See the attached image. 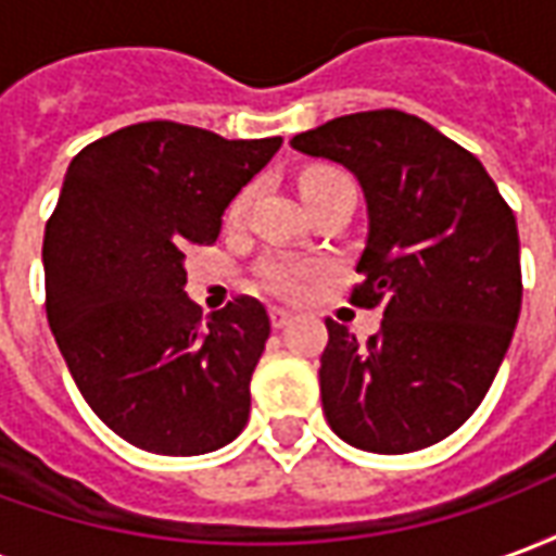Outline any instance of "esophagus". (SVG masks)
I'll return each mask as SVG.
<instances>
[{
  "instance_id": "1",
  "label": "esophagus",
  "mask_w": 556,
  "mask_h": 556,
  "mask_svg": "<svg viewBox=\"0 0 556 556\" xmlns=\"http://www.w3.org/2000/svg\"><path fill=\"white\" fill-rule=\"evenodd\" d=\"M267 315H270V325L277 327V330H282V327L291 321L289 309H279V306H270V313H267Z\"/></svg>"
}]
</instances>
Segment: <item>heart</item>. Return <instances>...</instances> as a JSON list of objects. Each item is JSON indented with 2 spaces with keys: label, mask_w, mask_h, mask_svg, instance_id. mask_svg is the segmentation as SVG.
I'll list each match as a JSON object with an SVG mask.
<instances>
[{
  "label": "heart",
  "mask_w": 556,
  "mask_h": 556,
  "mask_svg": "<svg viewBox=\"0 0 556 556\" xmlns=\"http://www.w3.org/2000/svg\"><path fill=\"white\" fill-rule=\"evenodd\" d=\"M327 175H342L337 169H309L303 175V184H313L318 178H327ZM243 205H247V193L238 195L235 199V205H231V214H241ZM313 277V267L303 265L298 258H289V255H274V258H267L258 265V282L265 286L267 291H274V294H298L303 289V282Z\"/></svg>",
  "instance_id": "b5f03b06"
}]
</instances>
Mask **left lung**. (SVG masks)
Instances as JSON below:
<instances>
[{"mask_svg":"<svg viewBox=\"0 0 556 556\" xmlns=\"http://www.w3.org/2000/svg\"><path fill=\"white\" fill-rule=\"evenodd\" d=\"M342 163L366 195L369 235L354 306H384L366 342L327 318L321 405L357 450L443 441L489 393L521 313L513 207L470 151L399 110L333 118L291 139Z\"/></svg>","mask_w":556,"mask_h":556,"instance_id":"8db88e82","label":"left lung"}]
</instances>
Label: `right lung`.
Instances as JSON below:
<instances>
[{"label": "right lung", "instance_id": "obj_1", "mask_svg": "<svg viewBox=\"0 0 556 556\" xmlns=\"http://www.w3.org/2000/svg\"><path fill=\"white\" fill-rule=\"evenodd\" d=\"M282 146L142 122L79 151L43 231L47 321L89 408L146 453L202 455L250 417L270 318L235 298L205 318L184 253Z\"/></svg>", "mask_w": 556, "mask_h": 556}]
</instances>
